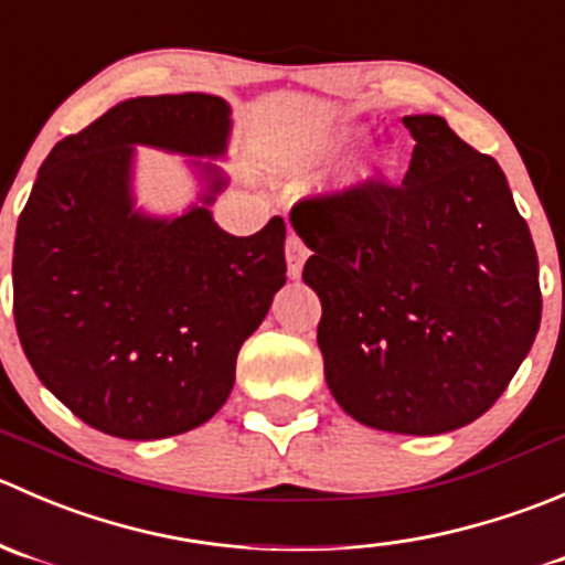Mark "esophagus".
I'll return each mask as SVG.
<instances>
[{
  "mask_svg": "<svg viewBox=\"0 0 565 565\" xmlns=\"http://www.w3.org/2000/svg\"><path fill=\"white\" fill-rule=\"evenodd\" d=\"M305 258H307V247L301 244V238L288 236V242H285V260H288L290 280H296V277L301 275V264H305Z\"/></svg>",
  "mask_w": 565,
  "mask_h": 565,
  "instance_id": "obj_1",
  "label": "esophagus"
}]
</instances>
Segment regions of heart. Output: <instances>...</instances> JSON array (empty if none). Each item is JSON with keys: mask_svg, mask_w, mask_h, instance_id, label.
<instances>
[{"mask_svg": "<svg viewBox=\"0 0 565 565\" xmlns=\"http://www.w3.org/2000/svg\"><path fill=\"white\" fill-rule=\"evenodd\" d=\"M351 142V134H343V137H338V142H334V150H340L343 145Z\"/></svg>", "mask_w": 565, "mask_h": 565, "instance_id": "b5f03b06", "label": "heart"}]
</instances>
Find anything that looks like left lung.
Returning a JSON list of instances; mask_svg holds the SVG:
<instances>
[{"label": "left lung", "instance_id": "obj_1", "mask_svg": "<svg viewBox=\"0 0 565 565\" xmlns=\"http://www.w3.org/2000/svg\"><path fill=\"white\" fill-rule=\"evenodd\" d=\"M404 181L290 211L312 249L323 376L345 415L393 434L456 431L491 409L541 323L539 255L505 172L439 115H406Z\"/></svg>", "mask_w": 565, "mask_h": 565}]
</instances>
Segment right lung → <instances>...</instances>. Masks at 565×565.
<instances>
[{
    "label": "right lung",
    "instance_id": "obj_1",
    "mask_svg": "<svg viewBox=\"0 0 565 565\" xmlns=\"http://www.w3.org/2000/svg\"><path fill=\"white\" fill-rule=\"evenodd\" d=\"M220 95H142L60 139L13 247V316L32 371L120 439L192 431L222 409L236 356L285 285V222L231 236L211 216L227 175ZM192 154L204 194L181 217L132 200L136 145ZM209 158V162H203Z\"/></svg>",
    "mask_w": 565,
    "mask_h": 565
}]
</instances>
